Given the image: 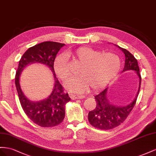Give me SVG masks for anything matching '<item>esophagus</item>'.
<instances>
[{
	"label": "esophagus",
	"mask_w": 156,
	"mask_h": 156,
	"mask_svg": "<svg viewBox=\"0 0 156 156\" xmlns=\"http://www.w3.org/2000/svg\"><path fill=\"white\" fill-rule=\"evenodd\" d=\"M70 97L73 100L78 99H83V96H82V95H73V94H70Z\"/></svg>",
	"instance_id": "34e87169"
}]
</instances>
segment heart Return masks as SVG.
Returning <instances> with one entry per match:
<instances>
[{
    "label": "heart",
    "instance_id": "b5f03b06",
    "mask_svg": "<svg viewBox=\"0 0 156 156\" xmlns=\"http://www.w3.org/2000/svg\"><path fill=\"white\" fill-rule=\"evenodd\" d=\"M69 55L81 62L78 69L79 76L69 79L65 83L70 91L82 93L92 90H98L108 84L119 72L121 61L112 53H101L91 48L80 47ZM54 70L62 80L70 76L67 66V57L64 53L59 55L54 62Z\"/></svg>",
    "mask_w": 156,
    "mask_h": 156
}]
</instances>
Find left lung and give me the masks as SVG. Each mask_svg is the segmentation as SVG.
<instances>
[{"mask_svg": "<svg viewBox=\"0 0 156 156\" xmlns=\"http://www.w3.org/2000/svg\"><path fill=\"white\" fill-rule=\"evenodd\" d=\"M114 45L120 49L125 55V66L122 72L127 70L135 71L139 79V86L135 99L131 103L125 106H117L110 103L107 97L108 86L95 96L97 105L94 110L89 112L88 120L93 127L104 130L111 129L119 126L127 118L136 103L141 83V77L137 60L126 49L119 47L116 44Z\"/></svg>", "mask_w": 156, "mask_h": 156, "instance_id": "left-lung-1", "label": "left lung"}]
</instances>
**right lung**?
<instances>
[{
  "instance_id": "add662e5",
  "label": "right lung",
  "mask_w": 156,
  "mask_h": 156,
  "mask_svg": "<svg viewBox=\"0 0 156 156\" xmlns=\"http://www.w3.org/2000/svg\"><path fill=\"white\" fill-rule=\"evenodd\" d=\"M65 44L55 42H44L29 48L22 55L19 62L15 83L21 107L26 115L39 126L44 127L59 125L65 118V104L70 100L68 93L56 78L53 64L60 49ZM33 63H40L50 69L55 78V83L51 94L46 99L38 101L29 100L21 90L20 76L27 66Z\"/></svg>"
}]
</instances>
